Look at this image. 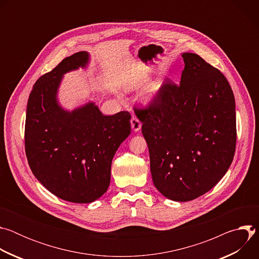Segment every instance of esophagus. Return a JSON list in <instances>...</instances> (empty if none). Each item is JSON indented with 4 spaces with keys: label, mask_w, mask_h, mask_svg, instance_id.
Here are the masks:
<instances>
[{
    "label": "esophagus",
    "mask_w": 259,
    "mask_h": 259,
    "mask_svg": "<svg viewBox=\"0 0 259 259\" xmlns=\"http://www.w3.org/2000/svg\"><path fill=\"white\" fill-rule=\"evenodd\" d=\"M130 123H131V127H132V129L135 131V132H137V131H139L140 130V128H141V122L138 120V118L136 117V116H133L132 118H131V121H130Z\"/></svg>",
    "instance_id": "34e87169"
}]
</instances>
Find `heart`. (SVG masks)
Segmentation results:
<instances>
[{
  "instance_id": "1",
  "label": "heart",
  "mask_w": 259,
  "mask_h": 259,
  "mask_svg": "<svg viewBox=\"0 0 259 259\" xmlns=\"http://www.w3.org/2000/svg\"><path fill=\"white\" fill-rule=\"evenodd\" d=\"M159 87L160 86H156L155 87V89L152 91V93L150 94V99H152V98H154V96L157 94V92H158V89H159Z\"/></svg>"
}]
</instances>
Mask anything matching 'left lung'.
<instances>
[{"label":"left lung","instance_id":"obj_1","mask_svg":"<svg viewBox=\"0 0 259 259\" xmlns=\"http://www.w3.org/2000/svg\"><path fill=\"white\" fill-rule=\"evenodd\" d=\"M180 84L166 79L149 107L136 109L150 152L153 182L187 202L209 192L235 155L236 104L227 78L195 53H182Z\"/></svg>","mask_w":259,"mask_h":259}]
</instances>
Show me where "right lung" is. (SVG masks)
I'll return each instance as SVG.
<instances>
[{
	"label": "right lung",
	"instance_id": "1",
	"mask_svg": "<svg viewBox=\"0 0 259 259\" xmlns=\"http://www.w3.org/2000/svg\"><path fill=\"white\" fill-rule=\"evenodd\" d=\"M89 63L81 51L64 58L38 79L29 94L24 130L25 154L32 174L56 197L91 203L108 189L110 166L130 135L131 116H104L94 102L71 112L58 102L63 75Z\"/></svg>",
	"mask_w": 259,
	"mask_h": 259
}]
</instances>
